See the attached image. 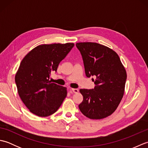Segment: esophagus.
Wrapping results in <instances>:
<instances>
[{
    "label": "esophagus",
    "instance_id": "obj_1",
    "mask_svg": "<svg viewBox=\"0 0 148 148\" xmlns=\"http://www.w3.org/2000/svg\"><path fill=\"white\" fill-rule=\"evenodd\" d=\"M71 90H72V92L74 93H77L79 92V90L77 89V88H72Z\"/></svg>",
    "mask_w": 148,
    "mask_h": 148
}]
</instances>
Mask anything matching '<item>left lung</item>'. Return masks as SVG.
<instances>
[{"label": "left lung", "instance_id": "8db88e82", "mask_svg": "<svg viewBox=\"0 0 148 148\" xmlns=\"http://www.w3.org/2000/svg\"><path fill=\"white\" fill-rule=\"evenodd\" d=\"M76 46L82 56L86 76L96 77L93 89H80L83 100L79 110L90 119L108 117L117 109L123 96L125 69L117 53L108 47L88 42Z\"/></svg>", "mask_w": 148, "mask_h": 148}]
</instances>
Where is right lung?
<instances>
[{
	"label": "right lung",
	"instance_id": "right-lung-1",
	"mask_svg": "<svg viewBox=\"0 0 148 148\" xmlns=\"http://www.w3.org/2000/svg\"><path fill=\"white\" fill-rule=\"evenodd\" d=\"M74 46V43L42 45L25 56L16 74L19 96L30 111L40 117L53 114L67 96L65 87L49 81L52 72Z\"/></svg>",
	"mask_w": 148,
	"mask_h": 148
}]
</instances>
